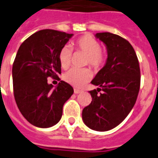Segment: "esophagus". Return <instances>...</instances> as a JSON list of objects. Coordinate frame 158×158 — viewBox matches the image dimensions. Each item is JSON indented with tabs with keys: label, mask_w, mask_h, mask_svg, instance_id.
Instances as JSON below:
<instances>
[{
	"label": "esophagus",
	"mask_w": 158,
	"mask_h": 158,
	"mask_svg": "<svg viewBox=\"0 0 158 158\" xmlns=\"http://www.w3.org/2000/svg\"><path fill=\"white\" fill-rule=\"evenodd\" d=\"M82 92V90H78V89H74V93L75 94H79V93Z\"/></svg>",
	"instance_id": "obj_1"
}]
</instances>
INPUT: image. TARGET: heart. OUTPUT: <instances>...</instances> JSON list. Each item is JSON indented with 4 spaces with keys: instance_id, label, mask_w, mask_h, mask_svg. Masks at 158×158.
<instances>
[{
    "instance_id": "b5f03b06",
    "label": "heart",
    "mask_w": 158,
    "mask_h": 158,
    "mask_svg": "<svg viewBox=\"0 0 158 158\" xmlns=\"http://www.w3.org/2000/svg\"><path fill=\"white\" fill-rule=\"evenodd\" d=\"M73 48L85 54V65H89L94 69H100L106 61V52L101 48V44L90 35H83L72 44ZM72 49L68 46L62 47L58 53V60L62 68H69L72 62ZM90 72L87 68H72L63 76L66 82L81 87L89 81Z\"/></svg>"
}]
</instances>
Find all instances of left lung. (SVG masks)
Segmentation results:
<instances>
[{"instance_id":"obj_1","label":"left lung","mask_w":158,"mask_h":158,"mask_svg":"<svg viewBox=\"0 0 158 158\" xmlns=\"http://www.w3.org/2000/svg\"><path fill=\"white\" fill-rule=\"evenodd\" d=\"M96 37L106 44L108 57L91 81L100 87L90 91L92 101L83 109L82 119L88 128L102 132L118 126L134 107L140 88V68L129 41L109 32L97 33Z\"/></svg>"}]
</instances>
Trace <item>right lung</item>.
Segmentation results:
<instances>
[{
    "label": "right lung",
    "mask_w": 158,
    "mask_h": 158,
    "mask_svg": "<svg viewBox=\"0 0 158 158\" xmlns=\"http://www.w3.org/2000/svg\"><path fill=\"white\" fill-rule=\"evenodd\" d=\"M73 35L43 29L24 40L17 52L12 68L15 100L22 115L36 127L58 123L63 105L73 94L68 83L60 81L52 89L47 79L61 73L58 53Z\"/></svg>",
    "instance_id": "1"
}]
</instances>
